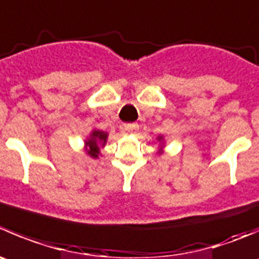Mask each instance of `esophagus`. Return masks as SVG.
I'll list each match as a JSON object with an SVG mask.
<instances>
[{
	"mask_svg": "<svg viewBox=\"0 0 259 259\" xmlns=\"http://www.w3.org/2000/svg\"><path fill=\"white\" fill-rule=\"evenodd\" d=\"M122 129H124V132L134 133V132H137L138 129H139V125L135 124V122H132V124H124Z\"/></svg>",
	"mask_w": 259,
	"mask_h": 259,
	"instance_id": "esophagus-1",
	"label": "esophagus"
}]
</instances>
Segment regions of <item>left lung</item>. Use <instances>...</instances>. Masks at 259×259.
Segmentation results:
<instances>
[{"label":"left lung","instance_id":"obj_1","mask_svg":"<svg viewBox=\"0 0 259 259\" xmlns=\"http://www.w3.org/2000/svg\"><path fill=\"white\" fill-rule=\"evenodd\" d=\"M158 140H159V142H162V140H163V137H158ZM159 152H160V150H159Z\"/></svg>","mask_w":259,"mask_h":259}]
</instances>
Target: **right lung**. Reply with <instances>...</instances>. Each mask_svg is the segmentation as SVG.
<instances>
[{
    "instance_id": "right-lung-1",
    "label": "right lung",
    "mask_w": 259,
    "mask_h": 259,
    "mask_svg": "<svg viewBox=\"0 0 259 259\" xmlns=\"http://www.w3.org/2000/svg\"><path fill=\"white\" fill-rule=\"evenodd\" d=\"M107 142V133L101 132V130H94L90 134L89 139L84 142L86 144L87 154L92 158H99L100 154V145L104 147Z\"/></svg>"
}]
</instances>
